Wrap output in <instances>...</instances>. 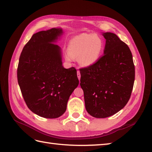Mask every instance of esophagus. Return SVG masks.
I'll use <instances>...</instances> for the list:
<instances>
[{
  "mask_svg": "<svg viewBox=\"0 0 152 152\" xmlns=\"http://www.w3.org/2000/svg\"><path fill=\"white\" fill-rule=\"evenodd\" d=\"M77 76H78V79H79V80H80V77H81V75H80V72L79 70L77 71Z\"/></svg>",
  "mask_w": 152,
  "mask_h": 152,
  "instance_id": "34e87169",
  "label": "esophagus"
}]
</instances>
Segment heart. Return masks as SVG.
<instances>
[{
    "mask_svg": "<svg viewBox=\"0 0 152 152\" xmlns=\"http://www.w3.org/2000/svg\"><path fill=\"white\" fill-rule=\"evenodd\" d=\"M103 51V42L97 35L83 33L70 40L66 56L68 61L78 59L83 66H89L97 62Z\"/></svg>",
    "mask_w": 152,
    "mask_h": 152,
    "instance_id": "obj_1",
    "label": "heart"
}]
</instances>
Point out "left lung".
<instances>
[{"mask_svg":"<svg viewBox=\"0 0 152 152\" xmlns=\"http://www.w3.org/2000/svg\"><path fill=\"white\" fill-rule=\"evenodd\" d=\"M102 35L106 39L104 55L93 65L80 69L86 109L96 118L109 117L124 108L131 97L135 76L127 45L114 33Z\"/></svg>","mask_w":152,"mask_h":152,"instance_id":"obj_1","label":"left lung"}]
</instances>
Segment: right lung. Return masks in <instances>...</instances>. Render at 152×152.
Masks as SVG:
<instances>
[{"label": "right lung", "instance_id": "add662e5", "mask_svg": "<svg viewBox=\"0 0 152 152\" xmlns=\"http://www.w3.org/2000/svg\"><path fill=\"white\" fill-rule=\"evenodd\" d=\"M61 28L34 34L19 57L17 75L27 107L45 118H57L66 111L67 102L78 86L74 67L62 65L60 47L54 42Z\"/></svg>", "mask_w": 152, "mask_h": 152}]
</instances>
